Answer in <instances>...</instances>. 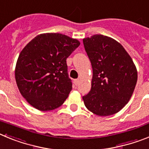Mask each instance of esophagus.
Masks as SVG:
<instances>
[{
  "instance_id": "obj_1",
  "label": "esophagus",
  "mask_w": 149,
  "mask_h": 149,
  "mask_svg": "<svg viewBox=\"0 0 149 149\" xmlns=\"http://www.w3.org/2000/svg\"><path fill=\"white\" fill-rule=\"evenodd\" d=\"M80 83V81H79V79H75V80H74V84L75 86H77Z\"/></svg>"
}]
</instances>
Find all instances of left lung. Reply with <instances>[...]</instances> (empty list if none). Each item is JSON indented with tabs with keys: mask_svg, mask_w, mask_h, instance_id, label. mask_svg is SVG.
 <instances>
[{
	"mask_svg": "<svg viewBox=\"0 0 149 149\" xmlns=\"http://www.w3.org/2000/svg\"><path fill=\"white\" fill-rule=\"evenodd\" d=\"M83 42L93 72L90 91L83 96L84 104L96 115H113L125 106L134 93L136 66L123 46L112 38L97 34Z\"/></svg>",
	"mask_w": 149,
	"mask_h": 149,
	"instance_id": "obj_1",
	"label": "left lung"
}]
</instances>
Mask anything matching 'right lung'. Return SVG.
<instances>
[{"instance_id": "1", "label": "right lung", "mask_w": 149, "mask_h": 149, "mask_svg": "<svg viewBox=\"0 0 149 149\" xmlns=\"http://www.w3.org/2000/svg\"><path fill=\"white\" fill-rule=\"evenodd\" d=\"M79 45V41L63 34L43 33L23 48L15 66V81L30 105L48 111L64 103L72 89L66 59Z\"/></svg>"}]
</instances>
